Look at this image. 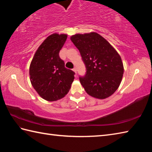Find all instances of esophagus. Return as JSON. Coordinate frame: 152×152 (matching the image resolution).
Here are the masks:
<instances>
[{
	"mask_svg": "<svg viewBox=\"0 0 152 152\" xmlns=\"http://www.w3.org/2000/svg\"><path fill=\"white\" fill-rule=\"evenodd\" d=\"M72 70H73V71H74V72H75L76 74L77 73V70H76V67H74V69H73Z\"/></svg>",
	"mask_w": 152,
	"mask_h": 152,
	"instance_id": "34e87169",
	"label": "esophagus"
}]
</instances>
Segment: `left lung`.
<instances>
[{"mask_svg":"<svg viewBox=\"0 0 152 152\" xmlns=\"http://www.w3.org/2000/svg\"><path fill=\"white\" fill-rule=\"evenodd\" d=\"M70 40L78 48L86 68L80 81L88 95L104 99L120 85L124 69L121 57L112 45L96 33L76 34Z\"/></svg>","mask_w":152,"mask_h":152,"instance_id":"8db88e82","label":"left lung"}]
</instances>
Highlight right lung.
Wrapping results in <instances>:
<instances>
[{"instance_id":"right-lung-1","label":"right lung","mask_w":152,"mask_h":152,"mask_svg":"<svg viewBox=\"0 0 152 152\" xmlns=\"http://www.w3.org/2000/svg\"><path fill=\"white\" fill-rule=\"evenodd\" d=\"M66 38L65 34L54 33L48 37L38 48L30 64L31 84L48 101L63 98L74 81L75 73L64 67L59 55Z\"/></svg>"}]
</instances>
